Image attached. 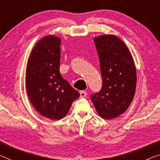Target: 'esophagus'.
<instances>
[{"mask_svg": "<svg viewBox=\"0 0 160 160\" xmlns=\"http://www.w3.org/2000/svg\"><path fill=\"white\" fill-rule=\"evenodd\" d=\"M87 95V92L85 91H81L80 92V96L81 97H85Z\"/></svg>", "mask_w": 160, "mask_h": 160, "instance_id": "34e87169", "label": "esophagus"}]
</instances>
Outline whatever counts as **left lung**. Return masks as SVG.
I'll return each instance as SVG.
<instances>
[{
  "label": "left lung",
  "mask_w": 160,
  "mask_h": 160,
  "mask_svg": "<svg viewBox=\"0 0 160 160\" xmlns=\"http://www.w3.org/2000/svg\"><path fill=\"white\" fill-rule=\"evenodd\" d=\"M99 58L102 87L91 95L98 114L112 119L128 109L136 89V67L131 53L123 41L114 35L94 38Z\"/></svg>",
  "instance_id": "left-lung-1"
}]
</instances>
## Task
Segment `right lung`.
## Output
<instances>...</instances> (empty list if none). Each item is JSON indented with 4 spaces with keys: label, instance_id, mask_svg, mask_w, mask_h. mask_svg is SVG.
I'll return each instance as SVG.
<instances>
[{
    "label": "right lung",
    "instance_id": "right-lung-1",
    "mask_svg": "<svg viewBox=\"0 0 160 160\" xmlns=\"http://www.w3.org/2000/svg\"><path fill=\"white\" fill-rule=\"evenodd\" d=\"M61 38L44 36L36 43L29 56L26 88L31 103L43 117L59 120L69 111L80 94L61 77Z\"/></svg>",
    "mask_w": 160,
    "mask_h": 160
}]
</instances>
